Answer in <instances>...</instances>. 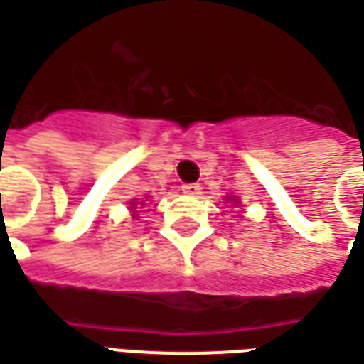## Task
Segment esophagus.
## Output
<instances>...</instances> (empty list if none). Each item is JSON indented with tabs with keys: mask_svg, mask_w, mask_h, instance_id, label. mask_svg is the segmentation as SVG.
<instances>
[{
	"mask_svg": "<svg viewBox=\"0 0 364 364\" xmlns=\"http://www.w3.org/2000/svg\"><path fill=\"white\" fill-rule=\"evenodd\" d=\"M181 191L185 195H189V197H197V195H200V185L199 183H185Z\"/></svg>",
	"mask_w": 364,
	"mask_h": 364,
	"instance_id": "obj_1",
	"label": "esophagus"
}]
</instances>
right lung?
Returning a JSON list of instances; mask_svg holds the SVG:
<instances>
[{"instance_id": "obj_1", "label": "right lung", "mask_w": 364, "mask_h": 364, "mask_svg": "<svg viewBox=\"0 0 364 364\" xmlns=\"http://www.w3.org/2000/svg\"><path fill=\"white\" fill-rule=\"evenodd\" d=\"M134 205H138V203H134ZM141 205H144V203H141ZM134 213H138V210H134Z\"/></svg>"}]
</instances>
